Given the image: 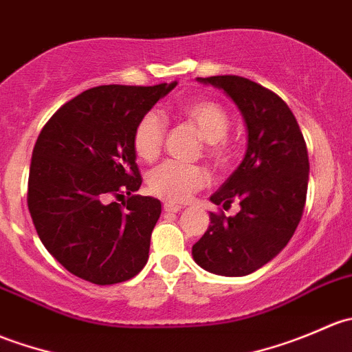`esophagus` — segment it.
<instances>
[{
	"mask_svg": "<svg viewBox=\"0 0 352 352\" xmlns=\"http://www.w3.org/2000/svg\"><path fill=\"white\" fill-rule=\"evenodd\" d=\"M182 208L184 206L175 204V202H165V204H163V209H165L166 212H179L182 211Z\"/></svg>",
	"mask_w": 352,
	"mask_h": 352,
	"instance_id": "esophagus-1",
	"label": "esophagus"
}]
</instances>
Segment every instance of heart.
Returning a JSON list of instances; mask_svg holds the SVG:
<instances>
[{
	"label": "heart",
	"instance_id": "b5f03b06",
	"mask_svg": "<svg viewBox=\"0 0 352 352\" xmlns=\"http://www.w3.org/2000/svg\"><path fill=\"white\" fill-rule=\"evenodd\" d=\"M180 116L197 127L206 140V151L218 162L228 155L225 136L230 129V117L226 110L212 100H194L179 109ZM166 122L156 110L143 113L133 133V148L138 158L153 162L162 151L165 140ZM209 173L201 165H187L179 162H166L155 168L148 177V187L155 196L168 202H184L194 192L208 186Z\"/></svg>",
	"mask_w": 352,
	"mask_h": 352
}]
</instances>
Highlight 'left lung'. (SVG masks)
Instances as JSON below:
<instances>
[{"instance_id": "8db88e82", "label": "left lung", "mask_w": 352, "mask_h": 352, "mask_svg": "<svg viewBox=\"0 0 352 352\" xmlns=\"http://www.w3.org/2000/svg\"><path fill=\"white\" fill-rule=\"evenodd\" d=\"M232 98L247 127V151L239 168L211 196L235 216L211 212L208 232L192 247L204 271L239 278L271 262L293 236L308 189V151L289 107L267 88L242 76L197 78Z\"/></svg>"}]
</instances>
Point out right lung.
Instances as JSON below:
<instances>
[{
    "mask_svg": "<svg viewBox=\"0 0 352 352\" xmlns=\"http://www.w3.org/2000/svg\"><path fill=\"white\" fill-rule=\"evenodd\" d=\"M177 87L102 85L63 105L41 131L28 173V211L49 254L94 285L134 278L148 262L162 202L140 190L133 133ZM130 196L119 205L113 198Z\"/></svg>",
    "mask_w": 352,
    "mask_h": 352,
    "instance_id": "add662e5",
    "label": "right lung"
}]
</instances>
